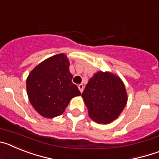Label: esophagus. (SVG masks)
<instances>
[{
  "instance_id": "34e87169",
  "label": "esophagus",
  "mask_w": 159,
  "mask_h": 159,
  "mask_svg": "<svg viewBox=\"0 0 159 159\" xmlns=\"http://www.w3.org/2000/svg\"><path fill=\"white\" fill-rule=\"evenodd\" d=\"M78 88H79V90H80V91L81 93H82L83 91H84V85H83L82 84H78Z\"/></svg>"
}]
</instances>
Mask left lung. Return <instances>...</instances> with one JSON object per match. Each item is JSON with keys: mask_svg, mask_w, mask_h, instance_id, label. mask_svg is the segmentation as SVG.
<instances>
[{"mask_svg": "<svg viewBox=\"0 0 159 159\" xmlns=\"http://www.w3.org/2000/svg\"><path fill=\"white\" fill-rule=\"evenodd\" d=\"M88 116L99 124L116 120L127 105V93L119 75L110 71H99L90 78L82 93Z\"/></svg>", "mask_w": 159, "mask_h": 159, "instance_id": "obj_1", "label": "left lung"}]
</instances>
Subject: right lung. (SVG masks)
I'll list each match as a JSON object with an SVG mask.
<instances>
[{
	"label": "right lung",
	"instance_id": "1",
	"mask_svg": "<svg viewBox=\"0 0 159 159\" xmlns=\"http://www.w3.org/2000/svg\"><path fill=\"white\" fill-rule=\"evenodd\" d=\"M69 66L67 56L60 53L42 61L29 74L26 89L29 102L43 117L62 115L70 100L81 95L71 82Z\"/></svg>",
	"mask_w": 159,
	"mask_h": 159
}]
</instances>
